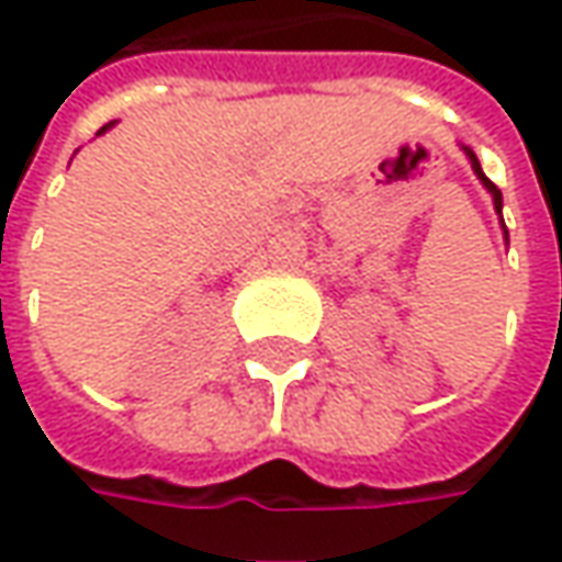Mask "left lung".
Segmentation results:
<instances>
[{"instance_id":"1","label":"left lung","mask_w":562,"mask_h":562,"mask_svg":"<svg viewBox=\"0 0 562 562\" xmlns=\"http://www.w3.org/2000/svg\"><path fill=\"white\" fill-rule=\"evenodd\" d=\"M464 150H467V157H470V164H473V169H476V176H480L485 188L492 191V198H495V210H498V213H501V191H498V184L488 182V179H485V172H483V167H480V160H476V154H473V150H470V148H464Z\"/></svg>"}]
</instances>
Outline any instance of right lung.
Wrapping results in <instances>:
<instances>
[{
	"label": "right lung",
	"mask_w": 562,
	"mask_h": 562,
	"mask_svg": "<svg viewBox=\"0 0 562 562\" xmlns=\"http://www.w3.org/2000/svg\"><path fill=\"white\" fill-rule=\"evenodd\" d=\"M101 132H104V130H101Z\"/></svg>",
	"instance_id": "1"
}]
</instances>
